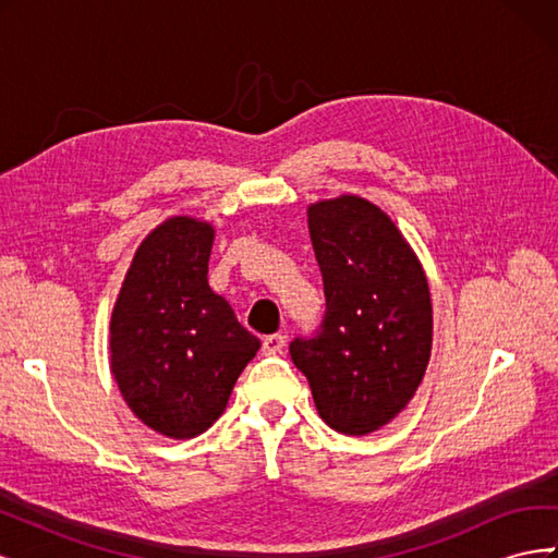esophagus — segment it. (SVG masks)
Wrapping results in <instances>:
<instances>
[{
    "label": "esophagus",
    "mask_w": 558,
    "mask_h": 558,
    "mask_svg": "<svg viewBox=\"0 0 558 558\" xmlns=\"http://www.w3.org/2000/svg\"><path fill=\"white\" fill-rule=\"evenodd\" d=\"M283 344H286V337L283 335H267L265 340H263V351L267 353V356H277V353H281V349H283Z\"/></svg>",
    "instance_id": "obj_1"
}]
</instances>
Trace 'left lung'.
<instances>
[{"label": "left lung", "mask_w": 558, "mask_h": 558, "mask_svg": "<svg viewBox=\"0 0 558 558\" xmlns=\"http://www.w3.org/2000/svg\"><path fill=\"white\" fill-rule=\"evenodd\" d=\"M307 223L328 312L318 337L291 342V359L332 430L369 435L391 424L424 381L428 279L391 216L361 195L312 202Z\"/></svg>", "instance_id": "left-lung-1"}]
</instances>
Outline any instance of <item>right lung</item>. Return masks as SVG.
Returning a JSON list of instances; mask_svg holds the SVG:
<instances>
[{"instance_id":"1","label":"right lung","mask_w":558,"mask_h":558,"mask_svg":"<svg viewBox=\"0 0 558 558\" xmlns=\"http://www.w3.org/2000/svg\"><path fill=\"white\" fill-rule=\"evenodd\" d=\"M214 226L172 216L132 256L109 326V365L144 426L174 440L211 428L260 340L207 281Z\"/></svg>"}]
</instances>
